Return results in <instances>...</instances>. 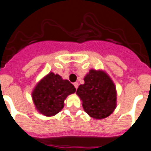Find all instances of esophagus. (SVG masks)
I'll use <instances>...</instances> for the list:
<instances>
[{"instance_id": "esophagus-1", "label": "esophagus", "mask_w": 151, "mask_h": 151, "mask_svg": "<svg viewBox=\"0 0 151 151\" xmlns=\"http://www.w3.org/2000/svg\"><path fill=\"white\" fill-rule=\"evenodd\" d=\"M73 85H74V86H75V88H76V89H77L78 88V84L77 83V82H75L74 84H73Z\"/></svg>"}]
</instances>
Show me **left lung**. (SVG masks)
Returning a JSON list of instances; mask_svg holds the SVG:
<instances>
[{"label":"left lung","mask_w":151,"mask_h":151,"mask_svg":"<svg viewBox=\"0 0 151 151\" xmlns=\"http://www.w3.org/2000/svg\"><path fill=\"white\" fill-rule=\"evenodd\" d=\"M84 81L76 94L85 113L95 119L109 116L116 107V90L111 78L104 71L91 69Z\"/></svg>","instance_id":"obj_1"}]
</instances>
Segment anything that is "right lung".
<instances>
[{
    "label": "right lung",
    "instance_id": "obj_1",
    "mask_svg": "<svg viewBox=\"0 0 151 151\" xmlns=\"http://www.w3.org/2000/svg\"><path fill=\"white\" fill-rule=\"evenodd\" d=\"M75 92L76 88L68 80L50 73L36 85L32 97L36 110L46 116H53L63 108L67 96Z\"/></svg>",
    "mask_w": 151,
    "mask_h": 151
}]
</instances>
